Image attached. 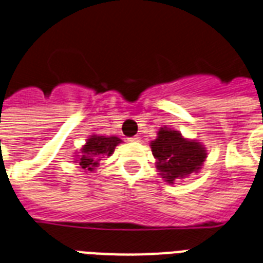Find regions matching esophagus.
<instances>
[{
    "mask_svg": "<svg viewBox=\"0 0 263 263\" xmlns=\"http://www.w3.org/2000/svg\"><path fill=\"white\" fill-rule=\"evenodd\" d=\"M139 141H141V138L138 137V135H137V137L129 138V142H139Z\"/></svg>",
    "mask_w": 263,
    "mask_h": 263,
    "instance_id": "34e87169",
    "label": "esophagus"
}]
</instances>
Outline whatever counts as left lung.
Returning <instances> with one entry per match:
<instances>
[{
  "mask_svg": "<svg viewBox=\"0 0 263 263\" xmlns=\"http://www.w3.org/2000/svg\"><path fill=\"white\" fill-rule=\"evenodd\" d=\"M151 147L157 160V170L170 184L196 173L206 159L205 147L199 142L184 139L180 132L167 128H161Z\"/></svg>",
  "mask_w": 263,
  "mask_h": 263,
  "instance_id": "left-lung-1",
  "label": "left lung"
}]
</instances>
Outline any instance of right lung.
<instances>
[{"mask_svg": "<svg viewBox=\"0 0 263 263\" xmlns=\"http://www.w3.org/2000/svg\"><path fill=\"white\" fill-rule=\"evenodd\" d=\"M118 143H121V139L117 137L93 135L87 139L86 145L81 149V153L78 155L75 161L83 170L93 171L95 167L99 166V161L103 160L104 157L111 156Z\"/></svg>", "mask_w": 263, "mask_h": 263, "instance_id": "1", "label": "right lung"}]
</instances>
